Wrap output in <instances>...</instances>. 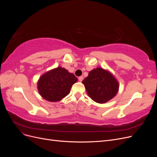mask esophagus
<instances>
[{
  "instance_id": "34e87169",
  "label": "esophagus",
  "mask_w": 157,
  "mask_h": 157,
  "mask_svg": "<svg viewBox=\"0 0 157 157\" xmlns=\"http://www.w3.org/2000/svg\"><path fill=\"white\" fill-rule=\"evenodd\" d=\"M83 79H84V77H82V76H81V77H78V80L80 82H82V80H83Z\"/></svg>"
}]
</instances>
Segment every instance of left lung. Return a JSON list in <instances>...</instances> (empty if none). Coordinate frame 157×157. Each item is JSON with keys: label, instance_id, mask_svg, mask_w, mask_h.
<instances>
[{"label": "left lung", "instance_id": "8db88e82", "mask_svg": "<svg viewBox=\"0 0 157 157\" xmlns=\"http://www.w3.org/2000/svg\"><path fill=\"white\" fill-rule=\"evenodd\" d=\"M82 83L88 96L99 103H106L113 98L119 88L115 77L109 71L100 67L90 71Z\"/></svg>", "mask_w": 157, "mask_h": 157}]
</instances>
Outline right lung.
<instances>
[{
    "label": "right lung",
    "mask_w": 157,
    "mask_h": 157,
    "mask_svg": "<svg viewBox=\"0 0 157 157\" xmlns=\"http://www.w3.org/2000/svg\"><path fill=\"white\" fill-rule=\"evenodd\" d=\"M77 78L67 69L58 67L52 69L40 77L37 83L40 96L46 100L59 101L67 96Z\"/></svg>",
    "instance_id": "right-lung-1"
}]
</instances>
